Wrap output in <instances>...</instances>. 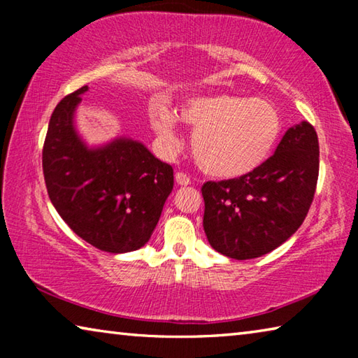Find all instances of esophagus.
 Listing matches in <instances>:
<instances>
[{
	"instance_id": "esophagus-1",
	"label": "esophagus",
	"mask_w": 358,
	"mask_h": 358,
	"mask_svg": "<svg viewBox=\"0 0 358 358\" xmlns=\"http://www.w3.org/2000/svg\"><path fill=\"white\" fill-rule=\"evenodd\" d=\"M175 181H177V185H180V186L191 185V178L187 177V175L183 173V172H178L177 175H175Z\"/></svg>"
}]
</instances>
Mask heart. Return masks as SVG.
I'll list each match as a JSON object with an SVG mask.
<instances>
[{
  "instance_id": "obj_1",
  "label": "heart",
  "mask_w": 358,
  "mask_h": 358,
  "mask_svg": "<svg viewBox=\"0 0 358 358\" xmlns=\"http://www.w3.org/2000/svg\"><path fill=\"white\" fill-rule=\"evenodd\" d=\"M178 118L194 129L191 150L210 177H246L268 159L281 136L282 121L273 104L259 98L215 93L186 99ZM151 126L167 150L178 147L177 123L167 108L151 117Z\"/></svg>"
}]
</instances>
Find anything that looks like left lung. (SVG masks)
<instances>
[{
    "label": "left lung",
    "mask_w": 358,
    "mask_h": 358,
    "mask_svg": "<svg viewBox=\"0 0 358 358\" xmlns=\"http://www.w3.org/2000/svg\"><path fill=\"white\" fill-rule=\"evenodd\" d=\"M317 177V134L301 121L252 173L202 186L203 230L211 248L237 260L276 250L305 221Z\"/></svg>",
    "instance_id": "left-lung-1"
}]
</instances>
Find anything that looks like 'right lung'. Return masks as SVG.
Returning <instances> with one entry per match:
<instances>
[{"label":"right lung","mask_w":358,"mask_h":358,"mask_svg":"<svg viewBox=\"0 0 358 358\" xmlns=\"http://www.w3.org/2000/svg\"><path fill=\"white\" fill-rule=\"evenodd\" d=\"M88 87L66 96L48 123L42 169L63 221L101 251H136L150 240L173 189V169L142 142L117 137L88 147L74 115Z\"/></svg>","instance_id":"obj_1"}]
</instances>
